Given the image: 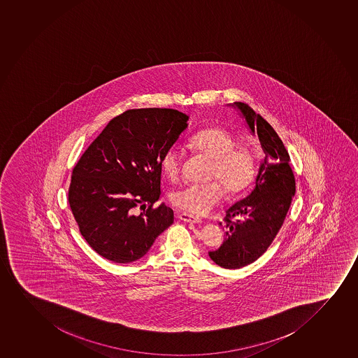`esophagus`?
<instances>
[{"label": "esophagus", "mask_w": 358, "mask_h": 358, "mask_svg": "<svg viewBox=\"0 0 358 358\" xmlns=\"http://www.w3.org/2000/svg\"><path fill=\"white\" fill-rule=\"evenodd\" d=\"M178 219L182 220V221H185V222H202V219H201V217H197V216L192 215V214H188V213H182V214H180V215H178Z\"/></svg>", "instance_id": "34e87169"}]
</instances>
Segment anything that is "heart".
Returning <instances> with one entry per match:
<instances>
[{
    "label": "heart",
    "mask_w": 358,
    "mask_h": 358,
    "mask_svg": "<svg viewBox=\"0 0 358 358\" xmlns=\"http://www.w3.org/2000/svg\"><path fill=\"white\" fill-rule=\"evenodd\" d=\"M192 150L208 158L209 168L207 185H185L171 194L175 207L192 215H206L219 206L223 190L229 196H238L253 182L255 175V159L246 146L236 145L235 139L222 127H212L199 131L189 139ZM161 171L170 181H177L182 169V155L176 146H170L161 158ZM221 184L220 186L219 185Z\"/></svg>",
    "instance_id": "b5f03b06"
}]
</instances>
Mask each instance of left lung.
<instances>
[{
  "label": "left lung",
  "mask_w": 358,
  "mask_h": 358,
  "mask_svg": "<svg viewBox=\"0 0 358 358\" xmlns=\"http://www.w3.org/2000/svg\"><path fill=\"white\" fill-rule=\"evenodd\" d=\"M231 106L241 112L250 132L258 135L265 154L253 190L233 204L226 212L224 223H220L224 241L208 253L216 265L236 269L260 258L273 241L291 207L296 180L289 152L273 127L245 103L235 101Z\"/></svg>",
  "instance_id": "8db88e82"
}]
</instances>
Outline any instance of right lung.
<instances>
[{
    "label": "right lung",
    "mask_w": 358,
    "mask_h": 358,
    "mask_svg": "<svg viewBox=\"0 0 358 358\" xmlns=\"http://www.w3.org/2000/svg\"><path fill=\"white\" fill-rule=\"evenodd\" d=\"M173 108H134L108 122L74 166L69 202L93 250L117 264L144 257L173 222L162 203L161 158L188 127ZM148 204L139 216L135 208Z\"/></svg>",
    "instance_id": "add662e5"
}]
</instances>
